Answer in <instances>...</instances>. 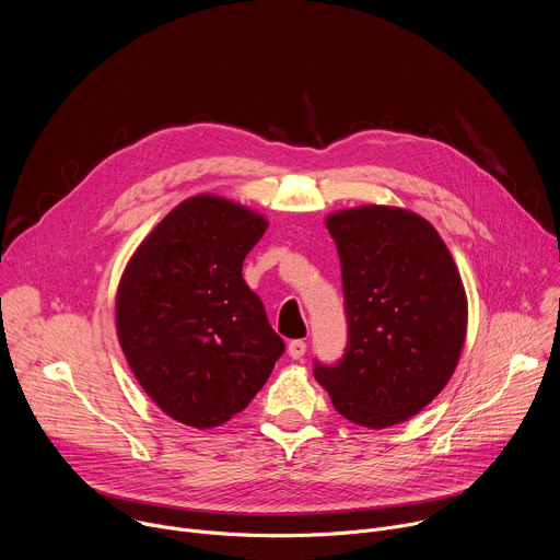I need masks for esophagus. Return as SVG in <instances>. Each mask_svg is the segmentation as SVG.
<instances>
[{"label": "esophagus", "mask_w": 560, "mask_h": 560, "mask_svg": "<svg viewBox=\"0 0 560 560\" xmlns=\"http://www.w3.org/2000/svg\"><path fill=\"white\" fill-rule=\"evenodd\" d=\"M288 354H290L292 359H301V357L305 354V341H301V339L290 341V343H288Z\"/></svg>", "instance_id": "esophagus-1"}]
</instances>
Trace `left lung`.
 Here are the masks:
<instances>
[{"label": "left lung", "instance_id": "1", "mask_svg": "<svg viewBox=\"0 0 560 560\" xmlns=\"http://www.w3.org/2000/svg\"><path fill=\"white\" fill-rule=\"evenodd\" d=\"M326 228L341 259L348 348L339 365H316L314 378L357 425L406 423L458 365L467 335L460 272L436 228L408 208H346Z\"/></svg>", "mask_w": 560, "mask_h": 560}]
</instances>
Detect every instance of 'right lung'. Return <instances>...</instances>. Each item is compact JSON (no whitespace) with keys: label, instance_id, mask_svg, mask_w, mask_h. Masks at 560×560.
<instances>
[{"label":"right lung","instance_id":"obj_1","mask_svg":"<svg viewBox=\"0 0 560 560\" xmlns=\"http://www.w3.org/2000/svg\"><path fill=\"white\" fill-rule=\"evenodd\" d=\"M268 219L219 195H195L159 221L128 259L115 296L124 357L156 408L210 430L248 408L283 354L246 255Z\"/></svg>","mask_w":560,"mask_h":560}]
</instances>
